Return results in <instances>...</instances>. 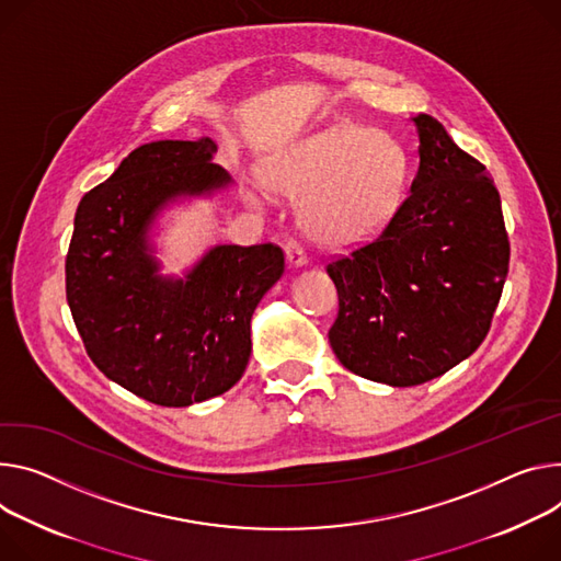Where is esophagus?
I'll list each match as a JSON object with an SVG mask.
<instances>
[{"instance_id":"esophagus-1","label":"esophagus","mask_w":561,"mask_h":561,"mask_svg":"<svg viewBox=\"0 0 561 561\" xmlns=\"http://www.w3.org/2000/svg\"><path fill=\"white\" fill-rule=\"evenodd\" d=\"M284 250H286V260H288V264H290V266L301 268V266H307V264H309V254H307V250H304L297 241H288V243L284 245Z\"/></svg>"}]
</instances>
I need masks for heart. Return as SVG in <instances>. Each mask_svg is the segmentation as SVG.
I'll use <instances>...</instances> for the list:
<instances>
[{"label": "heart", "instance_id": "obj_1", "mask_svg": "<svg viewBox=\"0 0 561 561\" xmlns=\"http://www.w3.org/2000/svg\"><path fill=\"white\" fill-rule=\"evenodd\" d=\"M407 161L387 136L355 125H331L284 147L262 179L243 185V201L266 208L273 192L297 201V217L316 243L351 250L378 239L393 221L404 192Z\"/></svg>", "mask_w": 561, "mask_h": 561}]
</instances>
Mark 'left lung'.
<instances>
[{"instance_id":"obj_1","label":"left lung","mask_w":561,"mask_h":561,"mask_svg":"<svg viewBox=\"0 0 561 561\" xmlns=\"http://www.w3.org/2000/svg\"><path fill=\"white\" fill-rule=\"evenodd\" d=\"M419 172L389 228L327 266L340 311L337 360L389 387L443 376L479 348L499 304L511 243L485 168L427 116L412 118Z\"/></svg>"}]
</instances>
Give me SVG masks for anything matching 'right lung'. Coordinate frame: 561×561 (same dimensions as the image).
<instances>
[{"label": "right lung", "mask_w": 561, "mask_h": 561, "mask_svg": "<svg viewBox=\"0 0 561 561\" xmlns=\"http://www.w3.org/2000/svg\"><path fill=\"white\" fill-rule=\"evenodd\" d=\"M217 142L154 140L80 201L67 254V301L93 365L161 407L228 391L250 358V320L284 275L273 243L210 245L179 277L163 275L157 224L190 198L232 185Z\"/></svg>", "instance_id": "right-lung-1"}]
</instances>
